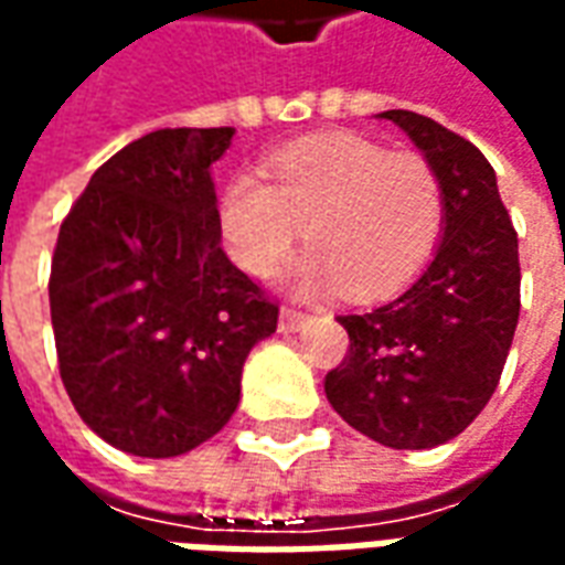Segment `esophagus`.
I'll return each instance as SVG.
<instances>
[{"mask_svg":"<svg viewBox=\"0 0 565 565\" xmlns=\"http://www.w3.org/2000/svg\"><path fill=\"white\" fill-rule=\"evenodd\" d=\"M308 315L296 311V308H281V332H299L306 327Z\"/></svg>","mask_w":565,"mask_h":565,"instance_id":"obj_1","label":"esophagus"}]
</instances>
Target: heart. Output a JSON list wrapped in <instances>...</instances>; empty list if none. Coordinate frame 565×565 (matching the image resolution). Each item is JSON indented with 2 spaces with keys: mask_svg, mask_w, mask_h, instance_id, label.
Segmentation results:
<instances>
[{
  "mask_svg": "<svg viewBox=\"0 0 565 565\" xmlns=\"http://www.w3.org/2000/svg\"><path fill=\"white\" fill-rule=\"evenodd\" d=\"M266 178L235 174L221 199L230 257L266 278L302 235L311 250L294 263L296 294L323 296L348 284L384 296L412 281L436 254L445 193L420 153H393L360 136H330L281 150Z\"/></svg>",
  "mask_w": 565,
  "mask_h": 565,
  "instance_id": "heart-1",
  "label": "heart"
}]
</instances>
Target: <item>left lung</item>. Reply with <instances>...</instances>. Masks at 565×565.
Wrapping results in <instances>:
<instances>
[{"label":"left lung","instance_id":"8db88e82","mask_svg":"<svg viewBox=\"0 0 565 565\" xmlns=\"http://www.w3.org/2000/svg\"><path fill=\"white\" fill-rule=\"evenodd\" d=\"M415 141L445 193L433 263L381 306L342 315L348 356L323 391L384 448L424 450L460 436L497 391L521 315L518 233L497 172L472 141L415 111H381Z\"/></svg>","mask_w":565,"mask_h":565}]
</instances>
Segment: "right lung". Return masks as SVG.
Wrapping results in <instances>:
<instances>
[{
    "label": "right lung",
    "mask_w": 565,
    "mask_h": 565,
    "mask_svg": "<svg viewBox=\"0 0 565 565\" xmlns=\"http://www.w3.org/2000/svg\"><path fill=\"white\" fill-rule=\"evenodd\" d=\"M233 127L157 129L93 172L60 226L51 323L81 420L132 457H178L217 436L250 348L278 327L221 247L211 166Z\"/></svg>",
    "instance_id": "obj_1"
}]
</instances>
